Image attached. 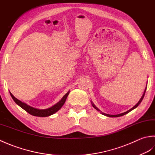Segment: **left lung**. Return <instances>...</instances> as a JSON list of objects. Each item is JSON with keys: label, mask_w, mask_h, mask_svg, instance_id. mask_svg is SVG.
Wrapping results in <instances>:
<instances>
[{"label": "left lung", "mask_w": 155, "mask_h": 155, "mask_svg": "<svg viewBox=\"0 0 155 155\" xmlns=\"http://www.w3.org/2000/svg\"><path fill=\"white\" fill-rule=\"evenodd\" d=\"M146 90H147V87H146V88H145V90H144V94H143V96H142V97H141V98L140 99V100L138 101V102L136 104V105L134 106V107H132V108H131V109H130L129 110H128V111H126V112H124V113H121V114H116V115H111V114H105V113H103V112H102L100 111V110L97 108V107L94 105V103H92V102H91V104H92V106H93V107L94 108H95L96 110H97V111L98 112H100V113L102 114H103V115H105V116H108V117H119V116H124V115H125V114H128V112H130V111H132V110H134V108H137V107L139 105V104L141 103V102H142V100H143V98H144V94H145V92H146Z\"/></svg>", "instance_id": "8db88e82"}]
</instances>
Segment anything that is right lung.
I'll use <instances>...</instances> for the list:
<instances>
[{"mask_svg": "<svg viewBox=\"0 0 155 155\" xmlns=\"http://www.w3.org/2000/svg\"><path fill=\"white\" fill-rule=\"evenodd\" d=\"M69 91L65 94V95L63 96L61 100H60L59 102L55 104V105L51 106V108H49L47 109H38L27 105V104H25L24 102H22L21 100L16 98V97L10 92L12 98L13 99L15 102L17 104V105L19 106L21 108L25 110V111L30 114L35 116H39V117H47V116H51L53 114H55V112H58V110L61 108L63 106H64V104L65 102V100L67 99V97L69 95Z\"/></svg>", "mask_w": 155, "mask_h": 155, "instance_id": "1", "label": "right lung"}]
</instances>
